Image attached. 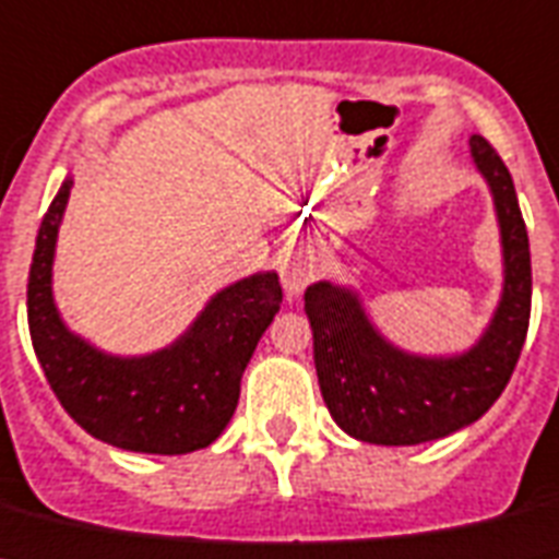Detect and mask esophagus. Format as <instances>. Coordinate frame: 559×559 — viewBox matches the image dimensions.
<instances>
[{"label": "esophagus", "instance_id": "obj_1", "mask_svg": "<svg viewBox=\"0 0 559 559\" xmlns=\"http://www.w3.org/2000/svg\"><path fill=\"white\" fill-rule=\"evenodd\" d=\"M317 274V265H313V257H308L305 251H288L280 260V276H283V288L288 297H299L302 288L313 280Z\"/></svg>", "mask_w": 559, "mask_h": 559}]
</instances>
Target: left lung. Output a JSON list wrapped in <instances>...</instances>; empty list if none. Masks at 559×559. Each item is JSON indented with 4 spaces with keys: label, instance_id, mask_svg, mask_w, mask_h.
<instances>
[{
    "label": "left lung",
    "instance_id": "8db88e82",
    "mask_svg": "<svg viewBox=\"0 0 559 559\" xmlns=\"http://www.w3.org/2000/svg\"><path fill=\"white\" fill-rule=\"evenodd\" d=\"M472 160L489 183L503 246V294L478 345L457 356H416L381 336L350 288L313 283L305 313L313 365L333 421L381 447L436 441L478 421L507 390L532 313V257L512 175L492 143L469 138Z\"/></svg>",
    "mask_w": 559,
    "mask_h": 559
}]
</instances>
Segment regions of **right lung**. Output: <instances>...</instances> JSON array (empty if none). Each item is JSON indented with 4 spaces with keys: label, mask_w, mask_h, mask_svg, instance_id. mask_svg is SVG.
Returning a JSON list of instances; mask_svg holds the SVG:
<instances>
[{
    "label": "right lung",
    "mask_w": 559,
    "mask_h": 559,
    "mask_svg": "<svg viewBox=\"0 0 559 559\" xmlns=\"http://www.w3.org/2000/svg\"><path fill=\"white\" fill-rule=\"evenodd\" d=\"M73 178L41 221L31 276L33 350L61 407L81 429L118 450L186 455L221 438L257 342L283 302L274 271L217 290L192 328L150 356H109L61 322L52 302V254Z\"/></svg>",
    "instance_id": "obj_1"
}]
</instances>
